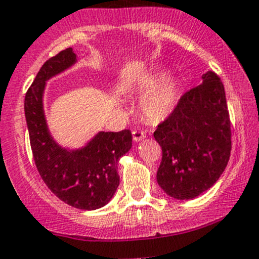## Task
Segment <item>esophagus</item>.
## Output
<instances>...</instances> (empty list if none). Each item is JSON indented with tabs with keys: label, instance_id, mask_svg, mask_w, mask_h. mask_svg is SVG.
Returning <instances> with one entry per match:
<instances>
[{
	"label": "esophagus",
	"instance_id": "1",
	"mask_svg": "<svg viewBox=\"0 0 259 259\" xmlns=\"http://www.w3.org/2000/svg\"><path fill=\"white\" fill-rule=\"evenodd\" d=\"M145 138V134L143 132H139V130H133V140H134L135 143L140 142V140H143Z\"/></svg>",
	"mask_w": 259,
	"mask_h": 259
}]
</instances>
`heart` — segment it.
<instances>
[{
    "mask_svg": "<svg viewBox=\"0 0 259 259\" xmlns=\"http://www.w3.org/2000/svg\"><path fill=\"white\" fill-rule=\"evenodd\" d=\"M140 90H148L143 96L140 107L144 116L152 122L167 119L175 111L180 100V81L176 77L164 76V72L145 77Z\"/></svg>",
    "mask_w": 259,
    "mask_h": 259,
    "instance_id": "b5f03b06",
    "label": "heart"
}]
</instances>
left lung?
I'll list each match as a JSON object with an SVG mask.
<instances>
[{"instance_id": "1", "label": "left lung", "mask_w": 259, "mask_h": 259, "mask_svg": "<svg viewBox=\"0 0 259 259\" xmlns=\"http://www.w3.org/2000/svg\"><path fill=\"white\" fill-rule=\"evenodd\" d=\"M162 148L157 182L177 200L195 199L222 176L232 150L230 119L224 84L209 71L202 83L186 92L175 111L158 125Z\"/></svg>"}]
</instances>
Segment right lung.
<instances>
[{"label":"right lung","instance_id":"1","mask_svg":"<svg viewBox=\"0 0 259 259\" xmlns=\"http://www.w3.org/2000/svg\"><path fill=\"white\" fill-rule=\"evenodd\" d=\"M77 62L72 48L49 58L25 96L30 145L40 177L58 199L81 210L105 206L120 183L117 163L132 148V132H100L79 149L63 148L48 129L42 107L45 84Z\"/></svg>","mask_w":259,"mask_h":259}]
</instances>
